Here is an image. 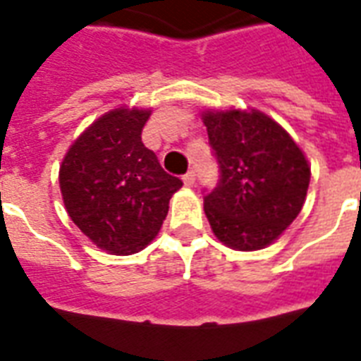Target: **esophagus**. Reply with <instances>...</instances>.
<instances>
[{
    "label": "esophagus",
    "mask_w": 361,
    "mask_h": 361,
    "mask_svg": "<svg viewBox=\"0 0 361 361\" xmlns=\"http://www.w3.org/2000/svg\"><path fill=\"white\" fill-rule=\"evenodd\" d=\"M183 183H184V186H188V188H192V186H194V184H196V175H194V173H186V175H184L183 177Z\"/></svg>",
    "instance_id": "34e87169"
}]
</instances>
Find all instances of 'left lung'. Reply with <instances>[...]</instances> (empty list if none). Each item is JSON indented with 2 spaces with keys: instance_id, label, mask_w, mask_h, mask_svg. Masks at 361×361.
Returning a JSON list of instances; mask_svg holds the SVG:
<instances>
[{
  "instance_id": "8db88e82",
  "label": "left lung",
  "mask_w": 361,
  "mask_h": 361,
  "mask_svg": "<svg viewBox=\"0 0 361 361\" xmlns=\"http://www.w3.org/2000/svg\"><path fill=\"white\" fill-rule=\"evenodd\" d=\"M221 183L203 197L216 240L235 251L264 249L302 209L310 184L305 152L261 110H205Z\"/></svg>"
}]
</instances>
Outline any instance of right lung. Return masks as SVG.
<instances>
[{"label": "right lung", "instance_id": "right-lung-1", "mask_svg": "<svg viewBox=\"0 0 361 361\" xmlns=\"http://www.w3.org/2000/svg\"><path fill=\"white\" fill-rule=\"evenodd\" d=\"M150 108H114L68 148L59 184L68 215L102 251L145 249L164 224L183 180L165 173L142 145Z\"/></svg>", "mask_w": 361, "mask_h": 361}]
</instances>
